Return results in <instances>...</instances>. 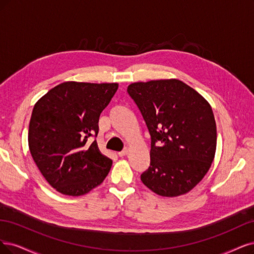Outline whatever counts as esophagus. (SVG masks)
I'll return each instance as SVG.
<instances>
[{
    "instance_id": "1",
    "label": "esophagus",
    "mask_w": 254,
    "mask_h": 254,
    "mask_svg": "<svg viewBox=\"0 0 254 254\" xmlns=\"http://www.w3.org/2000/svg\"><path fill=\"white\" fill-rule=\"evenodd\" d=\"M127 152H128V149H127V148H125L124 151H121V152L118 153V156H119V157H125L126 155H127Z\"/></svg>"
}]
</instances>
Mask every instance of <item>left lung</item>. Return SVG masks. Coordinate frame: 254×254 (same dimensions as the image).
<instances>
[{
  "label": "left lung",
  "mask_w": 254,
  "mask_h": 254,
  "mask_svg": "<svg viewBox=\"0 0 254 254\" xmlns=\"http://www.w3.org/2000/svg\"><path fill=\"white\" fill-rule=\"evenodd\" d=\"M127 93L151 135V164L142 183L168 198L190 191L209 171L217 148L208 101L176 78L133 82Z\"/></svg>",
  "instance_id": "1"
}]
</instances>
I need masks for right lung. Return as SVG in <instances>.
<instances>
[{
  "label": "right lung",
  "instance_id": "1",
  "mask_svg": "<svg viewBox=\"0 0 254 254\" xmlns=\"http://www.w3.org/2000/svg\"><path fill=\"white\" fill-rule=\"evenodd\" d=\"M118 83L64 81L34 105L28 132L33 160L59 192L78 196L100 185L112 160L99 151L98 120Z\"/></svg>",
  "mask_w": 254,
  "mask_h": 254
}]
</instances>
